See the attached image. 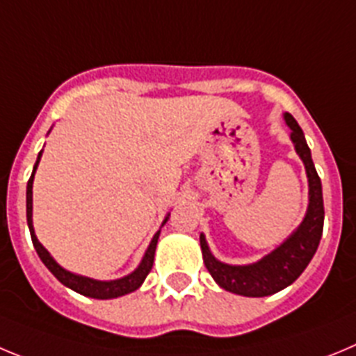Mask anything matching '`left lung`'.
I'll use <instances>...</instances> for the list:
<instances>
[{"mask_svg": "<svg viewBox=\"0 0 356 356\" xmlns=\"http://www.w3.org/2000/svg\"><path fill=\"white\" fill-rule=\"evenodd\" d=\"M284 120L291 129V142L294 143L296 154L302 158L305 165L307 179H309V207H307L303 222L289 238L280 246H277L271 254L264 255L261 261L254 264L232 266L220 262L211 254L206 236L200 234L204 264L218 286L229 293L262 298L286 289L303 273L321 241L323 223H325L321 179L312 163V156H310V149L307 145L302 127L298 126L291 113H284Z\"/></svg>", "mask_w": 356, "mask_h": 356, "instance_id": "1", "label": "left lung"}]
</instances>
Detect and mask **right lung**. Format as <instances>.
Here are the masks:
<instances>
[{"instance_id": "1", "label": "right lung", "mask_w": 356, "mask_h": 356, "mask_svg": "<svg viewBox=\"0 0 356 356\" xmlns=\"http://www.w3.org/2000/svg\"><path fill=\"white\" fill-rule=\"evenodd\" d=\"M40 156H42V150L38 152V158L37 163L33 166V172H31V177L28 181L26 186V220H28V227H30V234H31V241H33L35 250H37L38 257L40 261L46 264L47 270L54 275V277L58 278L62 282L63 286H67L69 289L76 291V293L83 294V296H88V298H97V300H110V298H118V296H124V294H129L133 291L138 289L140 286L143 284L147 275L150 273L152 270V264H154V254H156V245H158V239H159V232L154 234V238L150 241L149 248H147L145 255H143L142 262L133 273L126 275L122 278H117V280H94V278H88V277H81V275H76V273H70V271L63 270L62 266L58 262L54 261L51 257V254L40 245V241L37 239L35 236V229H33V177H35V172H37V166L38 161H40ZM168 222V216L163 220L161 227Z\"/></svg>"}]
</instances>
